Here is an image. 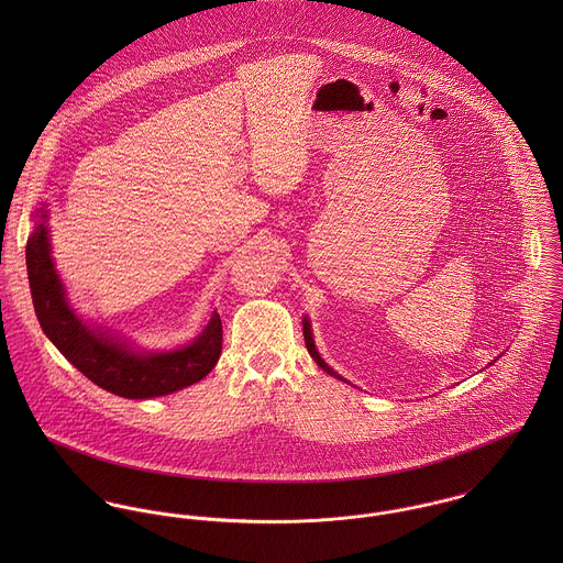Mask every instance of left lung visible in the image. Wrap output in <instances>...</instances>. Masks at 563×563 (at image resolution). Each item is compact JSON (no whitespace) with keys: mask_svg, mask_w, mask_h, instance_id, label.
Segmentation results:
<instances>
[{"mask_svg":"<svg viewBox=\"0 0 563 563\" xmlns=\"http://www.w3.org/2000/svg\"><path fill=\"white\" fill-rule=\"evenodd\" d=\"M303 338H306V346H308V351H310V355H312V360L321 366L324 373H329V375H333L335 379H340V382H346V379H342L331 366H327V362L322 360L321 353H319V349H317V344H314V335H312V324H310V319L306 317L303 319Z\"/></svg>","mask_w":563,"mask_h":563,"instance_id":"1","label":"left lung"}]
</instances>
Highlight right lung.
I'll return each instance as SVG.
<instances>
[{"instance_id":"obj_1","label":"right lung","mask_w":563,"mask_h":563,"mask_svg":"<svg viewBox=\"0 0 563 563\" xmlns=\"http://www.w3.org/2000/svg\"><path fill=\"white\" fill-rule=\"evenodd\" d=\"M34 217L25 264L36 319L54 346L95 386L123 399H154L201 382L217 366L223 346L217 312L195 340L166 351L136 349L112 329L84 321L69 303L52 257L47 208H38Z\"/></svg>"}]
</instances>
